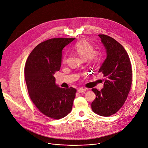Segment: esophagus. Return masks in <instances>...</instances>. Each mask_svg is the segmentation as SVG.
<instances>
[{
    "label": "esophagus",
    "mask_w": 148,
    "mask_h": 148,
    "mask_svg": "<svg viewBox=\"0 0 148 148\" xmlns=\"http://www.w3.org/2000/svg\"><path fill=\"white\" fill-rule=\"evenodd\" d=\"M86 90V89H84L83 88H79L77 89V92L79 93H83V92H85Z\"/></svg>",
    "instance_id": "34e87169"
}]
</instances>
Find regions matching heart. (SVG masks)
<instances>
[{
  "instance_id": "b5f03b06",
  "label": "heart",
  "mask_w": 148,
  "mask_h": 148,
  "mask_svg": "<svg viewBox=\"0 0 148 148\" xmlns=\"http://www.w3.org/2000/svg\"><path fill=\"white\" fill-rule=\"evenodd\" d=\"M74 51L79 55V56L84 60L89 59L93 62H96L98 59L97 52H94L93 46L86 40H81L77 42L73 46ZM66 60V57L63 58V62Z\"/></svg>"
}]
</instances>
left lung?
<instances>
[{"label": "left lung", "mask_w": 148, "mask_h": 148, "mask_svg": "<svg viewBox=\"0 0 148 148\" xmlns=\"http://www.w3.org/2000/svg\"><path fill=\"white\" fill-rule=\"evenodd\" d=\"M106 52V58L99 72L105 77L103 88L92 89L96 97L91 104L93 112L102 116L116 113L123 105L132 85V71L129 57L124 47L115 39L98 35Z\"/></svg>", "instance_id": "left-lung-1"}]
</instances>
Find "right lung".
Returning a JSON list of instances; mask_svg holds the SVG:
<instances>
[{"instance_id": "right-lung-1", "label": "right lung", "mask_w": 148, "mask_h": 148, "mask_svg": "<svg viewBox=\"0 0 148 148\" xmlns=\"http://www.w3.org/2000/svg\"><path fill=\"white\" fill-rule=\"evenodd\" d=\"M75 38H53L37 45L30 53L25 77L30 99L46 116L63 118L72 109L76 90L59 88L55 73L60 70L63 49Z\"/></svg>"}]
</instances>
